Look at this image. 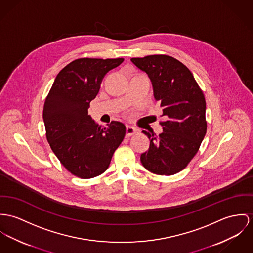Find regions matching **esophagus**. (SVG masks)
Segmentation results:
<instances>
[{"label": "esophagus", "mask_w": 253, "mask_h": 253, "mask_svg": "<svg viewBox=\"0 0 253 253\" xmlns=\"http://www.w3.org/2000/svg\"><path fill=\"white\" fill-rule=\"evenodd\" d=\"M136 133H137V129L135 127H132V126H126V136H131L133 135H135Z\"/></svg>", "instance_id": "obj_1"}]
</instances>
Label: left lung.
Returning a JSON list of instances; mask_svg holds the SVG:
<instances>
[{
  "mask_svg": "<svg viewBox=\"0 0 253 253\" xmlns=\"http://www.w3.org/2000/svg\"><path fill=\"white\" fill-rule=\"evenodd\" d=\"M145 72L167 121L159 136L149 137V149L140 155L142 166L152 173L173 175L184 169L197 153L205 136L206 102L193 73L178 59L166 55L131 58Z\"/></svg>",
  "mask_w": 253,
  "mask_h": 253,
  "instance_id": "8db88e82",
  "label": "left lung"
}]
</instances>
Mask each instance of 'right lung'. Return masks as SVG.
Segmentation results:
<instances>
[{"mask_svg":"<svg viewBox=\"0 0 253 253\" xmlns=\"http://www.w3.org/2000/svg\"><path fill=\"white\" fill-rule=\"evenodd\" d=\"M123 60H73L59 71L45 100L47 140L62 166L80 178L89 179L105 172L125 136L123 123L112 121L103 127L87 113L105 75Z\"/></svg>","mask_w":253,"mask_h":253,"instance_id":"add662e5","label":"right lung"}]
</instances>
